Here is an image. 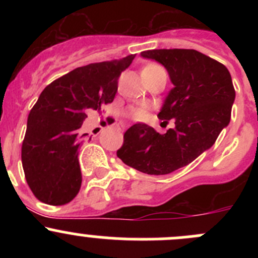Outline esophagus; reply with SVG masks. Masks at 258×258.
<instances>
[{
    "label": "esophagus",
    "mask_w": 258,
    "mask_h": 258,
    "mask_svg": "<svg viewBox=\"0 0 258 258\" xmlns=\"http://www.w3.org/2000/svg\"><path fill=\"white\" fill-rule=\"evenodd\" d=\"M117 127H118L119 130H124L127 126H126V124H124V123H118V124H117Z\"/></svg>",
    "instance_id": "34e87169"
}]
</instances>
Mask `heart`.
Returning a JSON list of instances; mask_svg holds the SVG:
<instances>
[{
  "label": "heart",
  "instance_id": "1",
  "mask_svg": "<svg viewBox=\"0 0 258 258\" xmlns=\"http://www.w3.org/2000/svg\"><path fill=\"white\" fill-rule=\"evenodd\" d=\"M156 70H162V67H160L158 64L151 63V64H147V66L145 67L144 71H156ZM146 110H147V107H146V106L132 107L131 110H130V114H131V117H134V118L140 119V118H142V117L145 116Z\"/></svg>",
  "mask_w": 258,
  "mask_h": 258
}]
</instances>
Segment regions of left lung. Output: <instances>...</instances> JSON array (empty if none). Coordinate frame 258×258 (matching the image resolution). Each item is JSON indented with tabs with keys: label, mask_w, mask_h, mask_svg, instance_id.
I'll return each instance as SVG.
<instances>
[{
	"label": "left lung",
	"mask_w": 258,
	"mask_h": 258,
	"mask_svg": "<svg viewBox=\"0 0 258 258\" xmlns=\"http://www.w3.org/2000/svg\"><path fill=\"white\" fill-rule=\"evenodd\" d=\"M141 56L160 62L170 75L173 88L158 118L173 119L175 127L158 134L148 124H134L117 157L140 172L167 175L212 147L230 123L236 92L226 66L196 49H150Z\"/></svg>",
	"instance_id": "left-lung-1"
}]
</instances>
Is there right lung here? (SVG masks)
<instances>
[{
    "label": "right lung",
    "mask_w": 258,
    "mask_h": 258,
    "mask_svg": "<svg viewBox=\"0 0 258 258\" xmlns=\"http://www.w3.org/2000/svg\"><path fill=\"white\" fill-rule=\"evenodd\" d=\"M135 54L79 67L54 80L30 111L21 158L36 199L52 206L69 204L82 183L79 152L87 134L81 126L90 111L113 101L118 77Z\"/></svg>",
    "instance_id": "1"
}]
</instances>
